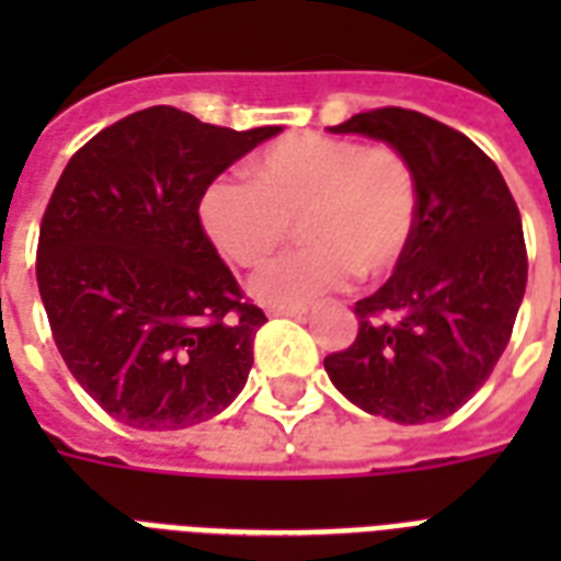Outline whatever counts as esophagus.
Listing matches in <instances>:
<instances>
[{
  "label": "esophagus",
  "instance_id": "esophagus-1",
  "mask_svg": "<svg viewBox=\"0 0 561 561\" xmlns=\"http://www.w3.org/2000/svg\"><path fill=\"white\" fill-rule=\"evenodd\" d=\"M267 313L271 317H305V308H296V305H271Z\"/></svg>",
  "mask_w": 561,
  "mask_h": 561
}]
</instances>
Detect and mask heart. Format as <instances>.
Masks as SVG:
<instances>
[{
  "label": "heart",
  "instance_id": "1",
  "mask_svg": "<svg viewBox=\"0 0 561 561\" xmlns=\"http://www.w3.org/2000/svg\"><path fill=\"white\" fill-rule=\"evenodd\" d=\"M250 184L218 178L202 193L207 239L233 265H262L290 221L308 248L276 259L250 279L265 305L302 308L359 276H383L412 244L417 181L400 152L299 131L248 161Z\"/></svg>",
  "mask_w": 561,
  "mask_h": 561
}]
</instances>
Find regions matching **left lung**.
Returning a JSON list of instances; mask_svg holds the SVG:
<instances>
[{"mask_svg":"<svg viewBox=\"0 0 561 561\" xmlns=\"http://www.w3.org/2000/svg\"><path fill=\"white\" fill-rule=\"evenodd\" d=\"M328 131L383 140L417 181L412 244L383 288L354 305L357 340L328 354V377L368 414L444 421L493 375L525 299L516 202L467 135L412 108H371Z\"/></svg>","mask_w":561,"mask_h":561,"instance_id":"obj_1","label":"left lung"}]
</instances>
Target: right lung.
Returning <instances> with one entry per match:
<instances>
[{
    "instance_id": "obj_1",
    "label": "right lung",
    "mask_w": 561,
    "mask_h": 561,
    "mask_svg": "<svg viewBox=\"0 0 561 561\" xmlns=\"http://www.w3.org/2000/svg\"><path fill=\"white\" fill-rule=\"evenodd\" d=\"M279 131L152 106L98 131L59 175L36 285L68 371L115 421L186 430L225 412L248 383L267 320L241 299L198 202Z\"/></svg>"
}]
</instances>
